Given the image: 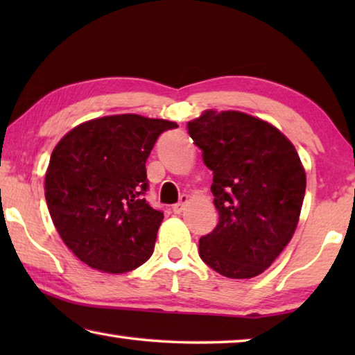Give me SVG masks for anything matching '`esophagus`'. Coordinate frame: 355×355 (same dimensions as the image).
I'll return each instance as SVG.
<instances>
[{
    "label": "esophagus",
    "instance_id": "1",
    "mask_svg": "<svg viewBox=\"0 0 355 355\" xmlns=\"http://www.w3.org/2000/svg\"><path fill=\"white\" fill-rule=\"evenodd\" d=\"M186 203H188V196H182V197H180V202L172 207V211L175 214H180L184 209Z\"/></svg>",
    "mask_w": 355,
    "mask_h": 355
}]
</instances>
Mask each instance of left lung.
Wrapping results in <instances>:
<instances>
[{
    "label": "left lung",
    "instance_id": "obj_1",
    "mask_svg": "<svg viewBox=\"0 0 355 355\" xmlns=\"http://www.w3.org/2000/svg\"><path fill=\"white\" fill-rule=\"evenodd\" d=\"M188 133L213 171L219 213L200 238V258L225 277H255L296 230L305 196L296 148L271 123L238 111H205L188 122Z\"/></svg>",
    "mask_w": 355,
    "mask_h": 355
}]
</instances>
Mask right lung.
<instances>
[{
    "instance_id": "1",
    "label": "right lung",
    "mask_w": 355,
    "mask_h": 355,
    "mask_svg": "<svg viewBox=\"0 0 355 355\" xmlns=\"http://www.w3.org/2000/svg\"><path fill=\"white\" fill-rule=\"evenodd\" d=\"M177 127L120 114L78 125L58 142L45 175L48 211L87 266L122 274L152 257L164 214L144 199L146 161L159 135Z\"/></svg>"
}]
</instances>
